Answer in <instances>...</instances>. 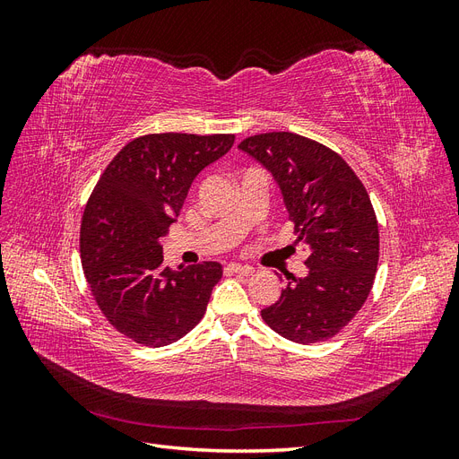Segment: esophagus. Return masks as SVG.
Here are the masks:
<instances>
[{
  "mask_svg": "<svg viewBox=\"0 0 459 459\" xmlns=\"http://www.w3.org/2000/svg\"><path fill=\"white\" fill-rule=\"evenodd\" d=\"M226 270H228L230 273H239V275H251V273H253V268H251V266H243V264H235V262L228 264Z\"/></svg>",
  "mask_w": 459,
  "mask_h": 459,
  "instance_id": "1",
  "label": "esophagus"
}]
</instances>
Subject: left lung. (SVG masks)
Instances as JSON below:
<instances>
[{
    "label": "left lung",
    "instance_id": "8db88e82",
    "mask_svg": "<svg viewBox=\"0 0 459 459\" xmlns=\"http://www.w3.org/2000/svg\"><path fill=\"white\" fill-rule=\"evenodd\" d=\"M280 186L308 275H289L262 319L281 337L327 341L364 307L379 262V226L368 191L341 155L308 137L270 132L239 143Z\"/></svg>",
    "mask_w": 459,
    "mask_h": 459
}]
</instances>
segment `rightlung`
Masks as SVG:
<instances>
[{
  "mask_svg": "<svg viewBox=\"0 0 459 459\" xmlns=\"http://www.w3.org/2000/svg\"><path fill=\"white\" fill-rule=\"evenodd\" d=\"M233 134H149L124 145L82 216L80 256L91 295L122 335L166 346L195 327L220 281L218 262L172 270L160 239L197 174L224 157Z\"/></svg>",
  "mask_w": 459,
  "mask_h": 459,
  "instance_id": "right-lung-1",
  "label": "right lung"
}]
</instances>
